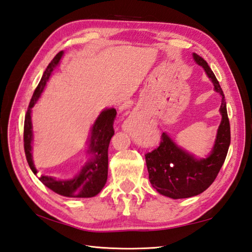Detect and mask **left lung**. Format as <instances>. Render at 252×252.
<instances>
[{
  "instance_id": "obj_1",
  "label": "left lung",
  "mask_w": 252,
  "mask_h": 252,
  "mask_svg": "<svg viewBox=\"0 0 252 252\" xmlns=\"http://www.w3.org/2000/svg\"><path fill=\"white\" fill-rule=\"evenodd\" d=\"M193 59L205 70L214 84L215 92L222 98L220 114L221 123L216 140L208 156L199 158L189 153L163 132L159 147L145 154L149 179L152 187L159 194L173 199L188 198L203 193L215 181L224 163L231 143V129L226 102L219 82L206 61L193 53Z\"/></svg>"
}]
</instances>
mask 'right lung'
Returning <instances> with one entry per match:
<instances>
[{"label":"right lung","mask_w":252,"mask_h":252,"mask_svg":"<svg viewBox=\"0 0 252 252\" xmlns=\"http://www.w3.org/2000/svg\"><path fill=\"white\" fill-rule=\"evenodd\" d=\"M63 52L58 53L55 58L50 61L46 70L44 71L42 79L33 94L32 99L28 108L25 117V128H24V142H25V153L31 170L34 175L37 170L33 163L32 158V141H33V128L31 121L32 108L37 102L41 97L46 83L52 75L53 71L58 66L60 60L63 56ZM116 115V110L114 108L104 109L94 121L91 128V135L88 138V159L80 172L73 178L70 179H56L50 176H41L40 181L57 193L61 196L72 197V198H87L94 197L103 189L108 179V149L111 138L114 135L113 122Z\"/></svg>","instance_id":"add662e5"}]
</instances>
